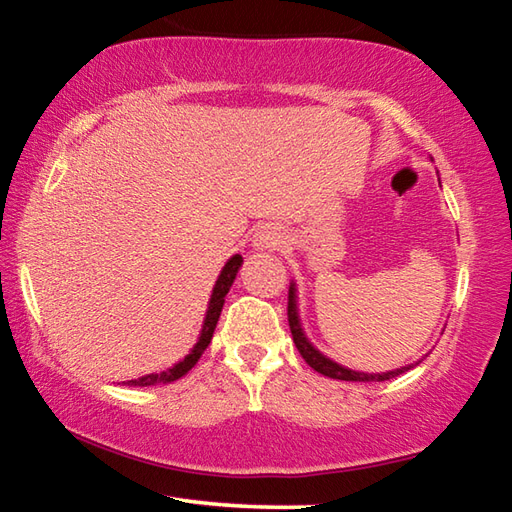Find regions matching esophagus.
Listing matches in <instances>:
<instances>
[{
	"label": "esophagus",
	"instance_id": "1",
	"mask_svg": "<svg viewBox=\"0 0 512 512\" xmlns=\"http://www.w3.org/2000/svg\"><path fill=\"white\" fill-rule=\"evenodd\" d=\"M284 239H287V235H284V230L280 228V225L264 223L255 230L253 248L255 250H277L284 246Z\"/></svg>",
	"mask_w": 512,
	"mask_h": 512
}]
</instances>
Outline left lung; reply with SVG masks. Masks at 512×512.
<instances>
[{
    "instance_id": "8db88e82",
    "label": "left lung",
    "mask_w": 512,
    "mask_h": 512,
    "mask_svg": "<svg viewBox=\"0 0 512 512\" xmlns=\"http://www.w3.org/2000/svg\"><path fill=\"white\" fill-rule=\"evenodd\" d=\"M289 325H291L293 343H296V348L302 354V359H305L316 372H320V375H325L329 379H341V381H386V379H393L397 375H402V372L411 370L413 366H418V363L422 361L420 359V361H415V363H409V366H402V368H395V370H386V372H361V370L345 368V366H341V363H336L334 359H329L327 354L320 352L316 345L307 339L305 327H302V320H300L296 280H291V284H289Z\"/></svg>"
}]
</instances>
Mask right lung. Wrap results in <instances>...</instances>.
Masks as SVG:
<instances>
[{"mask_svg":"<svg viewBox=\"0 0 512 512\" xmlns=\"http://www.w3.org/2000/svg\"><path fill=\"white\" fill-rule=\"evenodd\" d=\"M241 264H244V257H241V255H232L228 262L223 264L221 273H219V277H216V282L212 287V296H210V300H207L201 334H198L194 348L189 350V354H185L183 359H180L178 363H173V366L167 368V370L151 372V375L137 377V379H131V381H121V384H126V386H160V384H171V381L185 377L187 372L196 366V361L201 359V354L205 352V348L212 341V334L216 329V323H219L225 296H228V291L232 287V282H235Z\"/></svg>","mask_w":512,"mask_h":512,"instance_id":"right-lung-1","label":"right lung"}]
</instances>
